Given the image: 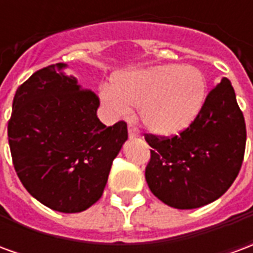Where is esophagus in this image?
Here are the masks:
<instances>
[{"label": "esophagus", "mask_w": 253, "mask_h": 253, "mask_svg": "<svg viewBox=\"0 0 253 253\" xmlns=\"http://www.w3.org/2000/svg\"><path fill=\"white\" fill-rule=\"evenodd\" d=\"M139 135V132L132 125H128V138H137Z\"/></svg>", "instance_id": "1"}]
</instances>
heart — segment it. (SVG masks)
<instances>
[{"instance_id": "b5f03b06", "label": "heart", "mask_w": 253, "mask_h": 253, "mask_svg": "<svg viewBox=\"0 0 253 253\" xmlns=\"http://www.w3.org/2000/svg\"><path fill=\"white\" fill-rule=\"evenodd\" d=\"M207 81L192 65H156L112 78L101 101L116 114L138 107L139 119L159 137H173L194 123L206 100Z\"/></svg>"}]
</instances>
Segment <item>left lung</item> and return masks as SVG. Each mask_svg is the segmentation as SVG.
<instances>
[{
	"instance_id": "1",
	"label": "left lung",
	"mask_w": 253,
	"mask_h": 253,
	"mask_svg": "<svg viewBox=\"0 0 253 253\" xmlns=\"http://www.w3.org/2000/svg\"><path fill=\"white\" fill-rule=\"evenodd\" d=\"M145 177L165 205L190 210L209 205L233 184L243 164L247 130L228 78L207 94L194 123L173 138H146Z\"/></svg>"
}]
</instances>
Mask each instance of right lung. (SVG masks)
I'll list each match as a JSON object with an SVG mask.
<instances>
[{
	"mask_svg": "<svg viewBox=\"0 0 253 253\" xmlns=\"http://www.w3.org/2000/svg\"><path fill=\"white\" fill-rule=\"evenodd\" d=\"M65 69L66 63L47 66L20 85L8 138L25 190L55 211L80 212L103 195L127 125H103L97 96Z\"/></svg>",
	"mask_w": 253,
	"mask_h": 253,
	"instance_id": "add662e5",
	"label": "right lung"
}]
</instances>
